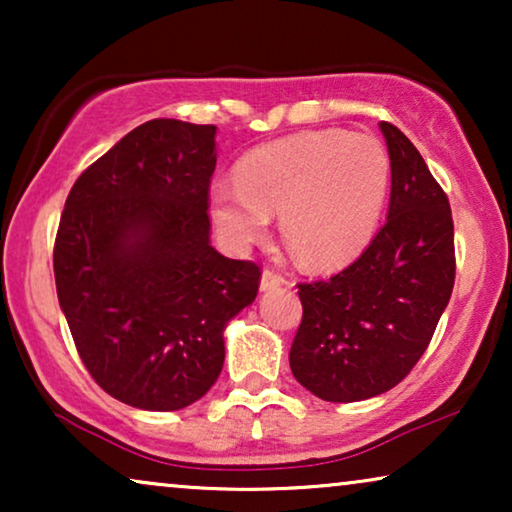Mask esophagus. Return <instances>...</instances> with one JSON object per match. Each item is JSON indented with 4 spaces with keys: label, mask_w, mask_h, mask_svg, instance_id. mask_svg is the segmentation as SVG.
<instances>
[{
    "label": "esophagus",
    "mask_w": 512,
    "mask_h": 512,
    "mask_svg": "<svg viewBox=\"0 0 512 512\" xmlns=\"http://www.w3.org/2000/svg\"><path fill=\"white\" fill-rule=\"evenodd\" d=\"M286 279L282 275H277L275 270H263L261 275V291H275L277 286H284Z\"/></svg>",
    "instance_id": "1"
}]
</instances>
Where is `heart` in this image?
I'll use <instances>...</instances> for the list:
<instances>
[{"label":"heart","mask_w":512,"mask_h":512,"mask_svg":"<svg viewBox=\"0 0 512 512\" xmlns=\"http://www.w3.org/2000/svg\"><path fill=\"white\" fill-rule=\"evenodd\" d=\"M389 156L375 137L310 130L258 146L235 179L209 188V212L223 242L263 240L270 214L291 254L314 270L352 263L380 228L389 193Z\"/></svg>","instance_id":"1"}]
</instances>
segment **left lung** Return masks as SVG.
Returning a JSON list of instances; mask_svg holds the SVG:
<instances>
[{
	"mask_svg": "<svg viewBox=\"0 0 512 512\" xmlns=\"http://www.w3.org/2000/svg\"><path fill=\"white\" fill-rule=\"evenodd\" d=\"M380 130L391 160L387 223L349 268L298 284L303 321L291 373L331 403L396 387L429 347L454 286L447 195L396 125L382 121Z\"/></svg>",
	"mask_w": 512,
	"mask_h": 512,
	"instance_id": "obj_1",
	"label": "left lung"
}]
</instances>
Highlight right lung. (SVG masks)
<instances>
[{
    "label": "right lung",
    "mask_w": 512,
    "mask_h": 512,
    "mask_svg": "<svg viewBox=\"0 0 512 512\" xmlns=\"http://www.w3.org/2000/svg\"><path fill=\"white\" fill-rule=\"evenodd\" d=\"M216 125L153 118L76 179L53 249L55 289L93 380L139 410H181L221 375L228 321L261 270L209 242Z\"/></svg>",
    "instance_id": "add662e5"
}]
</instances>
